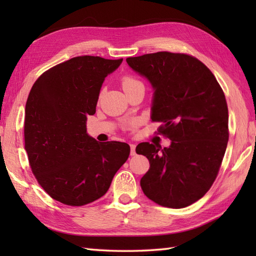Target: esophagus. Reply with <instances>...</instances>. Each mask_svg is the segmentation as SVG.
Masks as SVG:
<instances>
[{
    "mask_svg": "<svg viewBox=\"0 0 256 256\" xmlns=\"http://www.w3.org/2000/svg\"><path fill=\"white\" fill-rule=\"evenodd\" d=\"M130 146H131V155L136 154V153H135V148H136V146H135L134 144H131Z\"/></svg>",
    "mask_w": 256,
    "mask_h": 256,
    "instance_id": "34e87169",
    "label": "esophagus"
}]
</instances>
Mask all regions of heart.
<instances>
[{"mask_svg":"<svg viewBox=\"0 0 256 256\" xmlns=\"http://www.w3.org/2000/svg\"><path fill=\"white\" fill-rule=\"evenodd\" d=\"M138 84H140L138 82V80H135L131 77H125L123 80H122V84H123V89H128V88H131V86Z\"/></svg>","mask_w":256,"mask_h":256,"instance_id":"obj_1","label":"heart"}]
</instances>
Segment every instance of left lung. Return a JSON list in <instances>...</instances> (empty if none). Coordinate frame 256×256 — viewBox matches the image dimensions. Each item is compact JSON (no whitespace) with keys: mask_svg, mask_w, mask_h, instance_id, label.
<instances>
[{"mask_svg":"<svg viewBox=\"0 0 256 256\" xmlns=\"http://www.w3.org/2000/svg\"><path fill=\"white\" fill-rule=\"evenodd\" d=\"M153 88L150 118L172 142L140 143L150 170L140 179L146 197L168 208L202 198L218 175L226 150L229 114L226 96L210 70L194 57L160 52L126 58Z\"/></svg>","mask_w":256,"mask_h":256,"instance_id":"1","label":"left lung"}]
</instances>
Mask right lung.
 Wrapping results in <instances>:
<instances>
[{
  "instance_id": "1",
  "label": "right lung",
  "mask_w": 256,
  "mask_h": 256,
  "mask_svg": "<svg viewBox=\"0 0 256 256\" xmlns=\"http://www.w3.org/2000/svg\"><path fill=\"white\" fill-rule=\"evenodd\" d=\"M123 59L79 56L47 70L25 106V150L42 189L59 202L84 206L104 194L130 155L126 143H99L86 132L101 86Z\"/></svg>"
}]
</instances>
